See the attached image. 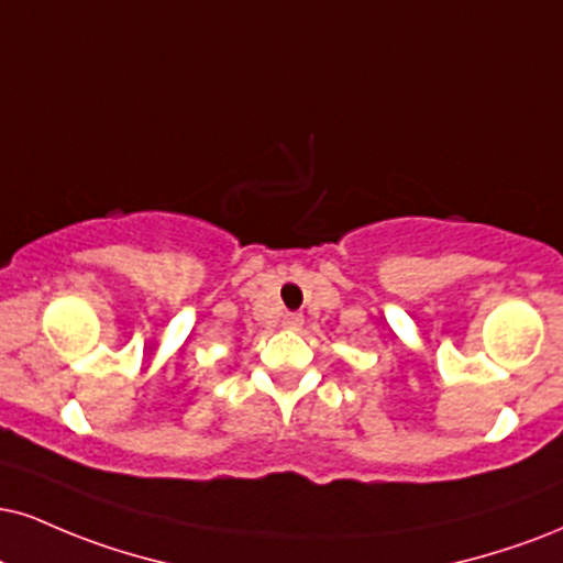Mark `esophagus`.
Listing matches in <instances>:
<instances>
[{"label":"esophagus","mask_w":563,"mask_h":563,"mask_svg":"<svg viewBox=\"0 0 563 563\" xmlns=\"http://www.w3.org/2000/svg\"><path fill=\"white\" fill-rule=\"evenodd\" d=\"M301 324H303V317L301 314H286V317H283V328L301 330Z\"/></svg>","instance_id":"obj_1"}]
</instances>
